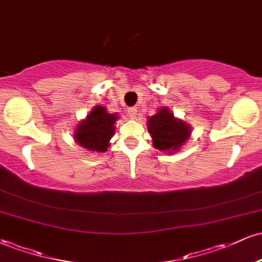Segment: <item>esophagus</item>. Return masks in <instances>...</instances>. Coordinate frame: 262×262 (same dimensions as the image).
Wrapping results in <instances>:
<instances>
[{"label": "esophagus", "mask_w": 262, "mask_h": 262, "mask_svg": "<svg viewBox=\"0 0 262 262\" xmlns=\"http://www.w3.org/2000/svg\"><path fill=\"white\" fill-rule=\"evenodd\" d=\"M128 114L132 117V118H135L138 114V108L137 107H130L128 108Z\"/></svg>", "instance_id": "obj_1"}]
</instances>
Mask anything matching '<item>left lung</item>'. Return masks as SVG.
<instances>
[{
	"instance_id": "1",
	"label": "left lung",
	"mask_w": 262,
	"mask_h": 262,
	"mask_svg": "<svg viewBox=\"0 0 262 262\" xmlns=\"http://www.w3.org/2000/svg\"><path fill=\"white\" fill-rule=\"evenodd\" d=\"M148 129L155 148L169 152L177 151L191 134L188 124L176 119L166 108L150 117Z\"/></svg>"
}]
</instances>
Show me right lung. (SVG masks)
<instances>
[{
	"label": "right lung",
	"mask_w": 262,
	"mask_h": 262,
	"mask_svg": "<svg viewBox=\"0 0 262 262\" xmlns=\"http://www.w3.org/2000/svg\"><path fill=\"white\" fill-rule=\"evenodd\" d=\"M118 117L107 113L106 108L97 106L75 130V140L91 151L104 152L114 134V122Z\"/></svg>",
	"instance_id": "add662e5"
}]
</instances>
